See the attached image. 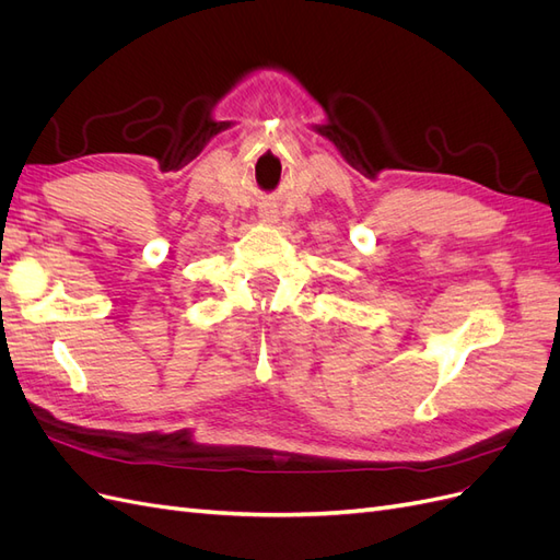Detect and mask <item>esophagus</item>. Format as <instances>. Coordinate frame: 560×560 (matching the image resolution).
I'll return each instance as SVG.
<instances>
[{
  "label": "esophagus",
  "instance_id": "esophagus-1",
  "mask_svg": "<svg viewBox=\"0 0 560 560\" xmlns=\"http://www.w3.org/2000/svg\"><path fill=\"white\" fill-rule=\"evenodd\" d=\"M259 219L266 224H276L278 222V212L273 208H261L259 210Z\"/></svg>",
  "mask_w": 560,
  "mask_h": 560
}]
</instances>
